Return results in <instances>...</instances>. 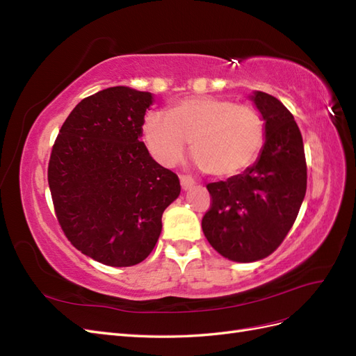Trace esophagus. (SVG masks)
<instances>
[{"instance_id":"esophagus-1","label":"esophagus","mask_w":356,"mask_h":356,"mask_svg":"<svg viewBox=\"0 0 356 356\" xmlns=\"http://www.w3.org/2000/svg\"><path fill=\"white\" fill-rule=\"evenodd\" d=\"M179 181H181V187H182V190H184V191L191 190L193 187L196 186L195 179L190 178V177H186V175H181V177H179Z\"/></svg>"}]
</instances>
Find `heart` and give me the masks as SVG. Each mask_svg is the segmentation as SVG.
I'll return each mask as SVG.
<instances>
[{
  "label": "heart",
  "instance_id": "obj_1",
  "mask_svg": "<svg viewBox=\"0 0 356 356\" xmlns=\"http://www.w3.org/2000/svg\"><path fill=\"white\" fill-rule=\"evenodd\" d=\"M147 149L161 166L177 165L188 143L196 165L218 178L242 174L260 154L266 126L254 106L218 96H195L144 118Z\"/></svg>",
  "mask_w": 356,
  "mask_h": 356
}]
</instances>
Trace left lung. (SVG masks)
Here are the masks:
<instances>
[{
    "label": "left lung",
    "instance_id": "left-lung-1",
    "mask_svg": "<svg viewBox=\"0 0 356 356\" xmlns=\"http://www.w3.org/2000/svg\"><path fill=\"white\" fill-rule=\"evenodd\" d=\"M250 99L264 120L263 148L242 174L207 186L212 204L202 220L213 250L238 263L263 260L282 243L307 186L303 138L293 114L268 93L255 90Z\"/></svg>",
    "mask_w": 356,
    "mask_h": 356
}]
</instances>
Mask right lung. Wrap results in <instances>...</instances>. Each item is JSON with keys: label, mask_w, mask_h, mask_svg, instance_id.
<instances>
[{"label": "right lung", "mask_w": 356, "mask_h": 356, "mask_svg": "<svg viewBox=\"0 0 356 356\" xmlns=\"http://www.w3.org/2000/svg\"><path fill=\"white\" fill-rule=\"evenodd\" d=\"M149 92L126 86L84 98L51 149L49 187L60 227L84 255L113 267L144 261L161 215L181 193L174 172L141 141Z\"/></svg>", "instance_id": "1"}]
</instances>
